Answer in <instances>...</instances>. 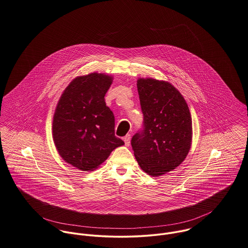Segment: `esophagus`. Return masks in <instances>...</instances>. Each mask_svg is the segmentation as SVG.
Here are the masks:
<instances>
[{"mask_svg": "<svg viewBox=\"0 0 248 248\" xmlns=\"http://www.w3.org/2000/svg\"><path fill=\"white\" fill-rule=\"evenodd\" d=\"M130 139H131V136L129 134H127L124 138V144L125 146H129L130 145Z\"/></svg>", "mask_w": 248, "mask_h": 248, "instance_id": "obj_1", "label": "esophagus"}]
</instances>
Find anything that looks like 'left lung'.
I'll return each mask as SVG.
<instances>
[{
    "label": "left lung",
    "mask_w": 248,
    "mask_h": 248,
    "mask_svg": "<svg viewBox=\"0 0 248 248\" xmlns=\"http://www.w3.org/2000/svg\"><path fill=\"white\" fill-rule=\"evenodd\" d=\"M137 87L143 128L132 137L134 155L146 173L159 176L179 166L191 149L190 109L169 82L139 78Z\"/></svg>",
    "instance_id": "left-lung-1"
}]
</instances>
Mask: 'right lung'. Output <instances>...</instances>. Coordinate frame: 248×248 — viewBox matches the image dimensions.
<instances>
[{"instance_id":"1","label":"right lung","mask_w":248,"mask_h":248,"mask_svg":"<svg viewBox=\"0 0 248 248\" xmlns=\"http://www.w3.org/2000/svg\"><path fill=\"white\" fill-rule=\"evenodd\" d=\"M113 77L93 73L77 77L65 89L53 120L57 152L81 171L95 170L124 142L115 136L113 112L105 95Z\"/></svg>"}]
</instances>
